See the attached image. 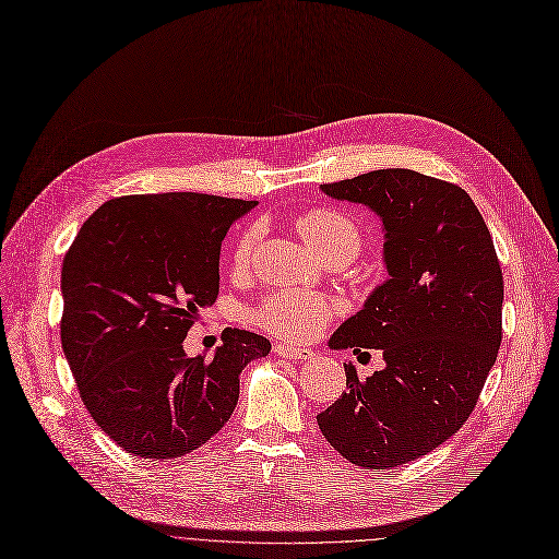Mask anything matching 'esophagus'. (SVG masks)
Instances as JSON below:
<instances>
[{"label": "esophagus", "mask_w": 559, "mask_h": 559, "mask_svg": "<svg viewBox=\"0 0 559 559\" xmlns=\"http://www.w3.org/2000/svg\"><path fill=\"white\" fill-rule=\"evenodd\" d=\"M274 353L287 359H311L316 353L311 347H293V345H285V343H276L274 345Z\"/></svg>", "instance_id": "esophagus-1"}]
</instances>
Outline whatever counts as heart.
Returning a JSON list of instances; mask_svg holds the SVG:
<instances>
[{
  "instance_id": "b5f03b06",
  "label": "heart",
  "mask_w": 559,
  "mask_h": 559,
  "mask_svg": "<svg viewBox=\"0 0 559 559\" xmlns=\"http://www.w3.org/2000/svg\"><path fill=\"white\" fill-rule=\"evenodd\" d=\"M301 239L311 246L316 255L332 258L343 255L353 260L359 251L361 233L357 223L336 210H313L297 218ZM258 243V227H248L235 246V269H246L253 260ZM332 308L316 295L281 290L269 295L255 311L258 322L276 336L290 341H308L322 332Z\"/></svg>"
}]
</instances>
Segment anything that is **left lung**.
Returning <instances> with one entry per match:
<instances>
[{
	"label": "left lung",
	"instance_id": "left-lung-1",
	"mask_svg": "<svg viewBox=\"0 0 559 559\" xmlns=\"http://www.w3.org/2000/svg\"><path fill=\"white\" fill-rule=\"evenodd\" d=\"M320 191L382 223L386 281L329 338L332 349H382L384 368L318 415L326 442L366 469L426 456L479 401L502 341V269L488 227L461 189L415 170H373Z\"/></svg>",
	"mask_w": 559,
	"mask_h": 559
}]
</instances>
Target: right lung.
<instances>
[{"label": "right lung", "instance_id": "obj_1", "mask_svg": "<svg viewBox=\"0 0 559 559\" xmlns=\"http://www.w3.org/2000/svg\"><path fill=\"white\" fill-rule=\"evenodd\" d=\"M255 200L154 193L110 200L85 221L61 264V347L82 403L112 442L165 461L202 447L239 401V376L272 353L225 329L212 359L183 338L218 295L221 241Z\"/></svg>", "mask_w": 559, "mask_h": 559}]
</instances>
